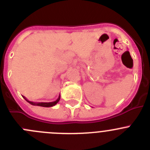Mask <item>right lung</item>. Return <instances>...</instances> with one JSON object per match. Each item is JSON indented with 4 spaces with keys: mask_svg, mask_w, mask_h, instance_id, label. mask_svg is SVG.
I'll return each instance as SVG.
<instances>
[{
    "mask_svg": "<svg viewBox=\"0 0 150 150\" xmlns=\"http://www.w3.org/2000/svg\"><path fill=\"white\" fill-rule=\"evenodd\" d=\"M23 98L27 101V102H28V103L32 104V105L40 106V107H53V106L56 105V104L58 103L59 101L60 100V94L57 100L54 101V102H31V101H29L28 99H27L26 97H25L24 96H23Z\"/></svg>",
    "mask_w": 150,
    "mask_h": 150,
    "instance_id": "obj_1",
    "label": "right lung"
}]
</instances>
